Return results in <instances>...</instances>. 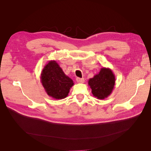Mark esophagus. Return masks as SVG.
I'll return each mask as SVG.
<instances>
[{"instance_id":"esophagus-1","label":"esophagus","mask_w":151,"mask_h":151,"mask_svg":"<svg viewBox=\"0 0 151 151\" xmlns=\"http://www.w3.org/2000/svg\"><path fill=\"white\" fill-rule=\"evenodd\" d=\"M76 81L78 83H83L84 82V78H76Z\"/></svg>"}]
</instances>
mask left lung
<instances>
[{"instance_id":"8db88e82","label":"left lung","mask_w":151,"mask_h":151,"mask_svg":"<svg viewBox=\"0 0 151 151\" xmlns=\"http://www.w3.org/2000/svg\"><path fill=\"white\" fill-rule=\"evenodd\" d=\"M115 76L109 68H101L99 73L88 81L93 96L104 100L112 93L115 86Z\"/></svg>"}]
</instances>
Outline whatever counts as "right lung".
<instances>
[{"label": "right lung", "instance_id": "1", "mask_svg": "<svg viewBox=\"0 0 151 151\" xmlns=\"http://www.w3.org/2000/svg\"><path fill=\"white\" fill-rule=\"evenodd\" d=\"M40 79L46 93L56 100L66 98L74 85L73 80L64 73L54 60H50L44 66Z\"/></svg>", "mask_w": 151, "mask_h": 151}]
</instances>
